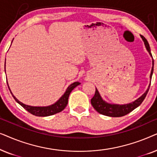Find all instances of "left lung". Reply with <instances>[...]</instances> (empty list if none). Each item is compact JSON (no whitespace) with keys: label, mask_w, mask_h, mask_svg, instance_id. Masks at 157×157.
<instances>
[{"label":"left lung","mask_w":157,"mask_h":157,"mask_svg":"<svg viewBox=\"0 0 157 157\" xmlns=\"http://www.w3.org/2000/svg\"><path fill=\"white\" fill-rule=\"evenodd\" d=\"M141 38L144 42L146 48L148 51V52L149 53V54L152 57V55L151 53V50H150V46L149 43H148L147 40L143 36H141ZM152 68L151 74H150V79L151 78L152 74H153L154 71V59L152 61ZM150 85H151V81H150V84L148 87V89L144 94L142 96H140L138 99L134 101V102L130 103L128 104H124V105H119V104H109L102 99L101 96H100L99 93H98L97 89L96 88V91L95 94H94V97L91 99V105L93 106L94 109L98 112L101 114L107 116V117H124L126 114H128V113H130L131 111H132L134 109L137 108L141 103L143 102V101L144 100V98L147 96V94L149 91Z\"/></svg>","instance_id":"left-lung-1"}]
</instances>
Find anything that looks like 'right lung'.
Returning a JSON list of instances; mask_svg holds the SVG:
<instances>
[{
  "label": "right lung",
  "instance_id": "right-lung-1",
  "mask_svg": "<svg viewBox=\"0 0 157 157\" xmlns=\"http://www.w3.org/2000/svg\"><path fill=\"white\" fill-rule=\"evenodd\" d=\"M79 84H81V83L78 82V81L71 83V84L67 88V89H66V91L65 93H64L63 95L62 96L55 104L48 106H29V105H25L24 104H23L22 102L19 101L13 95L12 92L10 91L9 86H8V89L10 90V93L12 94L13 97L14 99L16 100V101L17 103H18L21 106L23 107V108H24L26 111H29V113H31V114H33L34 116H36V117H48V116H51L56 114V113H57L61 112V111H63V109L66 108V106H67L68 96L70 95V93L72 91V90L74 89L75 87H76L77 86H78Z\"/></svg>",
  "mask_w": 157,
  "mask_h": 157
}]
</instances>
